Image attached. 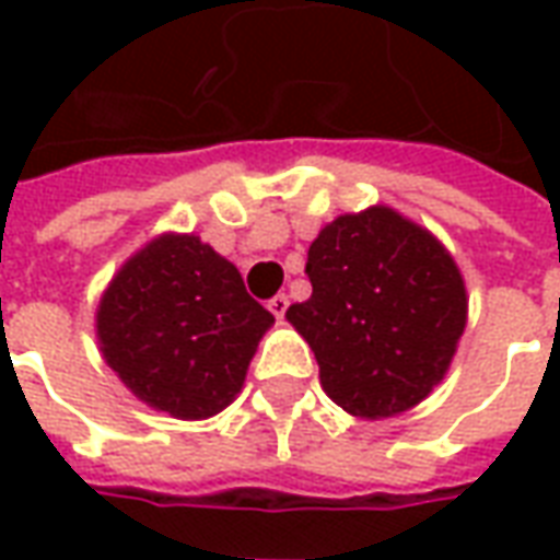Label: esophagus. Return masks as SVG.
I'll list each match as a JSON object with an SVG mask.
<instances>
[{"mask_svg": "<svg viewBox=\"0 0 560 560\" xmlns=\"http://www.w3.org/2000/svg\"><path fill=\"white\" fill-rule=\"evenodd\" d=\"M288 296H284V293H279V296H272V300H269V312H272V315L279 317H284V312H288Z\"/></svg>", "mask_w": 560, "mask_h": 560, "instance_id": "obj_1", "label": "esophagus"}]
</instances>
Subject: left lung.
Returning <instances> with one entry per match:
<instances>
[{
	"instance_id": "8db88e82",
	"label": "left lung",
	"mask_w": 560,
	"mask_h": 560,
	"mask_svg": "<svg viewBox=\"0 0 560 560\" xmlns=\"http://www.w3.org/2000/svg\"><path fill=\"white\" fill-rule=\"evenodd\" d=\"M312 296L288 308L320 365V387L360 420L411 411L456 357L468 291L432 231L393 207L320 228L305 264Z\"/></svg>"
}]
</instances>
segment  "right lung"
I'll return each instance as SVG.
<instances>
[{"label": "right lung", "mask_w": 560, "mask_h": 560, "mask_svg": "<svg viewBox=\"0 0 560 560\" xmlns=\"http://www.w3.org/2000/svg\"><path fill=\"white\" fill-rule=\"evenodd\" d=\"M272 324L240 269L195 233L149 240L116 269L95 312L104 363L143 405L176 420L224 411Z\"/></svg>", "instance_id": "obj_1"}]
</instances>
